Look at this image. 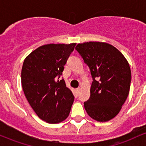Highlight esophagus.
Wrapping results in <instances>:
<instances>
[{
  "instance_id": "1",
  "label": "esophagus",
  "mask_w": 146,
  "mask_h": 146,
  "mask_svg": "<svg viewBox=\"0 0 146 146\" xmlns=\"http://www.w3.org/2000/svg\"><path fill=\"white\" fill-rule=\"evenodd\" d=\"M76 93H77V94H79V93H80V88H76Z\"/></svg>"
}]
</instances>
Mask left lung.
I'll return each instance as SVG.
<instances>
[{
  "instance_id": "left-lung-1",
  "label": "left lung",
  "mask_w": 146,
  "mask_h": 146,
  "mask_svg": "<svg viewBox=\"0 0 146 146\" xmlns=\"http://www.w3.org/2000/svg\"><path fill=\"white\" fill-rule=\"evenodd\" d=\"M77 51L88 65L93 82L85 110L93 119L109 121L119 113L130 91L131 71L123 54L113 45L89 42L78 44Z\"/></svg>"
}]
</instances>
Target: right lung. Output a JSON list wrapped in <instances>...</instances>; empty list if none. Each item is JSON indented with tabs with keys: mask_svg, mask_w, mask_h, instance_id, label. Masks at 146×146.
I'll return each instance as SVG.
<instances>
[{
	"mask_svg": "<svg viewBox=\"0 0 146 146\" xmlns=\"http://www.w3.org/2000/svg\"><path fill=\"white\" fill-rule=\"evenodd\" d=\"M75 45H43L23 62L21 82L25 97L36 115L47 123H60L71 111L74 95L59 78Z\"/></svg>",
	"mask_w": 146,
	"mask_h": 146,
	"instance_id": "obj_1",
	"label": "right lung"
}]
</instances>
